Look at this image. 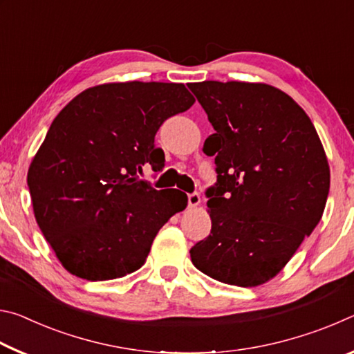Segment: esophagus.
Instances as JSON below:
<instances>
[{"label": "esophagus", "mask_w": 354, "mask_h": 354, "mask_svg": "<svg viewBox=\"0 0 354 354\" xmlns=\"http://www.w3.org/2000/svg\"><path fill=\"white\" fill-rule=\"evenodd\" d=\"M200 194H196V192H194V194H189V207H196L200 205Z\"/></svg>", "instance_id": "1"}]
</instances>
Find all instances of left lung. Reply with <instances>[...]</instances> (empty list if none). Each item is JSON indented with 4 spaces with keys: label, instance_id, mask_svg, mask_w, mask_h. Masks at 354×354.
Instances as JSON below:
<instances>
[{
    "label": "left lung",
    "instance_id": "1",
    "mask_svg": "<svg viewBox=\"0 0 354 354\" xmlns=\"http://www.w3.org/2000/svg\"><path fill=\"white\" fill-rule=\"evenodd\" d=\"M215 134L217 185L206 192L212 227L190 250L220 283L256 287L283 270L326 205L329 165L308 113L263 82L190 84Z\"/></svg>",
    "mask_w": 354,
    "mask_h": 354
}]
</instances>
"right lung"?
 Segmentation results:
<instances>
[{
	"label": "right lung",
	"mask_w": 354,
	"mask_h": 354,
	"mask_svg": "<svg viewBox=\"0 0 354 354\" xmlns=\"http://www.w3.org/2000/svg\"><path fill=\"white\" fill-rule=\"evenodd\" d=\"M195 98L176 82H107L81 92L53 120L28 170L41 234L68 273L123 278L145 263L160 227L187 206L176 189L139 179L158 167L154 136Z\"/></svg>",
	"instance_id": "right-lung-1"
}]
</instances>
